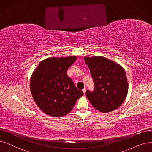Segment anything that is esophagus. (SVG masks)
Segmentation results:
<instances>
[{"label":"esophagus","instance_id":"34e87169","mask_svg":"<svg viewBox=\"0 0 152 152\" xmlns=\"http://www.w3.org/2000/svg\"><path fill=\"white\" fill-rule=\"evenodd\" d=\"M86 90H87V88H84L82 90V91H83V92L84 93V94H86Z\"/></svg>","mask_w":152,"mask_h":152}]
</instances>
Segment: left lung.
<instances>
[{
    "label": "left lung",
    "instance_id": "left-lung-1",
    "mask_svg": "<svg viewBox=\"0 0 152 152\" xmlns=\"http://www.w3.org/2000/svg\"><path fill=\"white\" fill-rule=\"evenodd\" d=\"M95 85L94 90L86 92L93 107L107 113L116 110L124 102L129 83L125 72L120 65L102 56L84 57Z\"/></svg>",
    "mask_w": 152,
    "mask_h": 152
}]
</instances>
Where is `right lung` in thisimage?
I'll return each instance as SVG.
<instances>
[{"instance_id":"right-lung-1","label":"right lung","mask_w":152,"mask_h":152,"mask_svg":"<svg viewBox=\"0 0 152 152\" xmlns=\"http://www.w3.org/2000/svg\"><path fill=\"white\" fill-rule=\"evenodd\" d=\"M76 56L52 57L42 60L30 78V92L40 110L51 117H63L69 113L83 95L66 71Z\"/></svg>"}]
</instances>
